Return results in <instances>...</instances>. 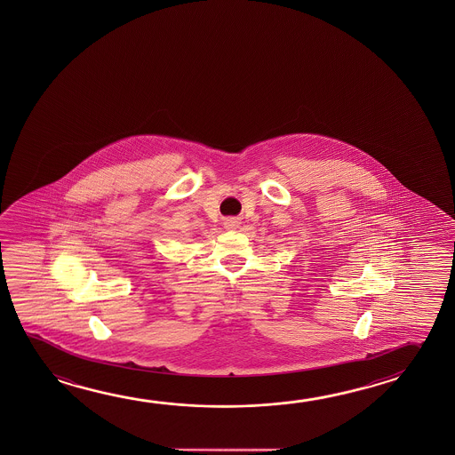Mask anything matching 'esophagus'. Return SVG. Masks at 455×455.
Listing matches in <instances>:
<instances>
[{"mask_svg": "<svg viewBox=\"0 0 455 455\" xmlns=\"http://www.w3.org/2000/svg\"><path fill=\"white\" fill-rule=\"evenodd\" d=\"M225 227H227V228H235V227H238V220L230 217V219L225 220Z\"/></svg>", "mask_w": 455, "mask_h": 455, "instance_id": "34e87169", "label": "esophagus"}]
</instances>
